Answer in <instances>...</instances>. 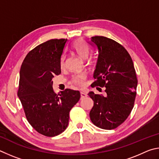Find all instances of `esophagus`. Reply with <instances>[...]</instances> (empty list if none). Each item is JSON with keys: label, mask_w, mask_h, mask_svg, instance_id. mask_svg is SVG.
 Returning <instances> with one entry per match:
<instances>
[{"label": "esophagus", "mask_w": 159, "mask_h": 159, "mask_svg": "<svg viewBox=\"0 0 159 159\" xmlns=\"http://www.w3.org/2000/svg\"><path fill=\"white\" fill-rule=\"evenodd\" d=\"M80 95H81V98H85V97L87 96V94L84 92V91H81L80 92Z\"/></svg>", "instance_id": "1"}]
</instances>
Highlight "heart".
I'll return each instance as SVG.
<instances>
[{"instance_id": "b5f03b06", "label": "heart", "mask_w": 159, "mask_h": 159, "mask_svg": "<svg viewBox=\"0 0 159 159\" xmlns=\"http://www.w3.org/2000/svg\"><path fill=\"white\" fill-rule=\"evenodd\" d=\"M72 48L74 51L77 53V55L82 59H87L89 54V50L87 44L84 42L82 40H78L72 44ZM65 57H63L61 58V65H63ZM87 78V75L84 72H80L75 75H74L72 79V82L75 84L77 85H83L84 84V81Z\"/></svg>"}]
</instances>
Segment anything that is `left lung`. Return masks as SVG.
I'll list each match as a JSON object with an SVG mask.
<instances>
[{
  "instance_id": "left-lung-1",
  "label": "left lung",
  "mask_w": 159,
  "mask_h": 159,
  "mask_svg": "<svg viewBox=\"0 0 159 159\" xmlns=\"http://www.w3.org/2000/svg\"><path fill=\"white\" fill-rule=\"evenodd\" d=\"M97 52L91 87H105V96L88 95L93 101L89 116L95 126L105 130L116 129L131 112L134 106L138 80L129 52L116 41L103 36L91 37L88 42Z\"/></svg>"
}]
</instances>
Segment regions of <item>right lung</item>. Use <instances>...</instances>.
Wrapping results in <instances>:
<instances>
[{
    "instance_id": "add662e5",
    "label": "right lung",
    "mask_w": 159,
    "mask_h": 159,
    "mask_svg": "<svg viewBox=\"0 0 159 159\" xmlns=\"http://www.w3.org/2000/svg\"><path fill=\"white\" fill-rule=\"evenodd\" d=\"M67 39H52L28 53L19 72L18 97L29 123L40 134L54 137L68 127L69 112L80 93L66 89L54 92L52 78L59 75Z\"/></svg>"
}]
</instances>
